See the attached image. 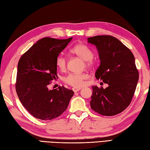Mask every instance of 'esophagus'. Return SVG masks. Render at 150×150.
<instances>
[{
    "label": "esophagus",
    "mask_w": 150,
    "mask_h": 150,
    "mask_svg": "<svg viewBox=\"0 0 150 150\" xmlns=\"http://www.w3.org/2000/svg\"><path fill=\"white\" fill-rule=\"evenodd\" d=\"M72 90L74 92H77L80 90H81V88H73Z\"/></svg>",
    "instance_id": "34e87169"
}]
</instances>
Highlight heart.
Returning a JSON list of instances; mask_svg holds the SVG:
<instances>
[{
  "label": "heart",
  "instance_id": "heart-1",
  "mask_svg": "<svg viewBox=\"0 0 150 150\" xmlns=\"http://www.w3.org/2000/svg\"><path fill=\"white\" fill-rule=\"evenodd\" d=\"M70 52L79 58L84 60L86 65L91 67L94 64L93 57L94 53L90 47L84 44H79L73 46L70 50ZM56 66L60 70L64 71L67 68V60L64 57L60 55L56 59ZM88 77V75L85 73H69L64 77L63 81L65 83L68 84L75 88H80L84 84V81Z\"/></svg>",
  "mask_w": 150,
  "mask_h": 150
}]
</instances>
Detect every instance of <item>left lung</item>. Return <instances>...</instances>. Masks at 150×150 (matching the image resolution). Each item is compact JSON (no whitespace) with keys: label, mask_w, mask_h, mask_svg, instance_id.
Here are the masks:
<instances>
[{"label":"left lung","mask_w":150,"mask_h":150,"mask_svg":"<svg viewBox=\"0 0 150 150\" xmlns=\"http://www.w3.org/2000/svg\"><path fill=\"white\" fill-rule=\"evenodd\" d=\"M96 46L100 64L95 77L108 86H92L91 108L104 116L119 114L130 104L139 80L135 57L130 50L117 38L97 35L88 39Z\"/></svg>","instance_id":"left-lung-1"}]
</instances>
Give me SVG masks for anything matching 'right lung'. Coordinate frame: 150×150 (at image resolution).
Listing matches in <instances>:
<instances>
[{
	"instance_id": "obj_1",
	"label": "right lung",
	"mask_w": 150,
	"mask_h": 150,
	"mask_svg": "<svg viewBox=\"0 0 150 150\" xmlns=\"http://www.w3.org/2000/svg\"><path fill=\"white\" fill-rule=\"evenodd\" d=\"M44 37L19 59L15 89L19 100L31 115L41 120H52L63 113L73 97L64 86L50 90L57 77L56 59L71 40Z\"/></svg>"
}]
</instances>
